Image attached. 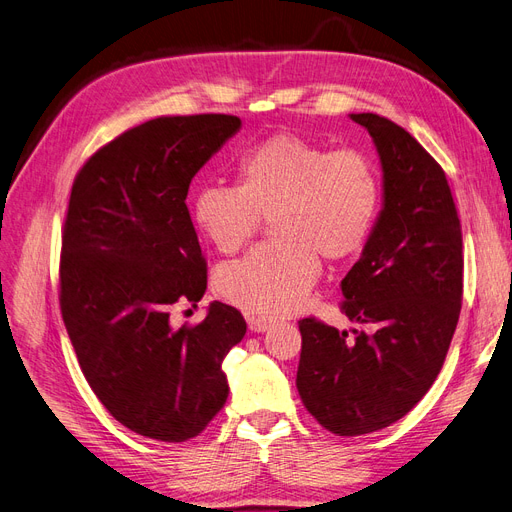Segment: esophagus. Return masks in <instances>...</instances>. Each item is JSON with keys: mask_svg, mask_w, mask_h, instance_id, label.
Returning <instances> with one entry per match:
<instances>
[{"mask_svg": "<svg viewBox=\"0 0 512 512\" xmlns=\"http://www.w3.org/2000/svg\"><path fill=\"white\" fill-rule=\"evenodd\" d=\"M270 327H272L270 320H263V318H251L249 320V329L255 331V333H263V331H268Z\"/></svg>", "mask_w": 512, "mask_h": 512, "instance_id": "1", "label": "esophagus"}]
</instances>
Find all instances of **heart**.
<instances>
[{
	"instance_id": "heart-1",
	"label": "heart",
	"mask_w": 512,
	"mask_h": 512,
	"mask_svg": "<svg viewBox=\"0 0 512 512\" xmlns=\"http://www.w3.org/2000/svg\"><path fill=\"white\" fill-rule=\"evenodd\" d=\"M238 185L211 183L194 194L192 217L221 253H236L263 219L274 242L219 268L215 287L240 310L278 318L304 304L320 257L344 261L367 244L382 208V175L363 149H329L278 132L244 151Z\"/></svg>"
}]
</instances>
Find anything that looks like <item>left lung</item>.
Listing matches in <instances>:
<instances>
[{"mask_svg":"<svg viewBox=\"0 0 512 512\" xmlns=\"http://www.w3.org/2000/svg\"><path fill=\"white\" fill-rule=\"evenodd\" d=\"M384 170V208L342 280V312L369 331L301 318L297 390L316 422L358 437L401 420L445 363L462 308V225L439 162L405 128L352 113Z\"/></svg>","mask_w":512,"mask_h":512,"instance_id":"left-lung-1","label":"left lung"}]
</instances>
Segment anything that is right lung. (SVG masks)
I'll return each mask as SVG.
<instances>
[{
	"instance_id": "1",
	"label": "right lung",
	"mask_w": 512,
	"mask_h": 512,
	"mask_svg": "<svg viewBox=\"0 0 512 512\" xmlns=\"http://www.w3.org/2000/svg\"><path fill=\"white\" fill-rule=\"evenodd\" d=\"M238 130L225 113L149 120L94 151L71 187L61 314L92 392L147 439L198 437L230 392L221 363L246 333L242 314L221 301L198 325L170 314L206 291L189 183Z\"/></svg>"
}]
</instances>
